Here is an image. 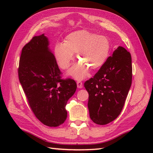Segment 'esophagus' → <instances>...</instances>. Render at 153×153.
Returning a JSON list of instances; mask_svg holds the SVG:
<instances>
[{"mask_svg":"<svg viewBox=\"0 0 153 153\" xmlns=\"http://www.w3.org/2000/svg\"><path fill=\"white\" fill-rule=\"evenodd\" d=\"M77 87H78V88L82 89L83 87L82 82H81V81H77Z\"/></svg>","mask_w":153,"mask_h":153,"instance_id":"obj_1","label":"esophagus"}]
</instances>
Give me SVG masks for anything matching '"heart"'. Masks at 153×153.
I'll return each mask as SVG.
<instances>
[{
	"mask_svg": "<svg viewBox=\"0 0 153 153\" xmlns=\"http://www.w3.org/2000/svg\"><path fill=\"white\" fill-rule=\"evenodd\" d=\"M110 43L105 35L87 30L74 31L67 35L64 43H57L54 54L60 68L67 69L76 53L79 63L70 70V74L76 79H83L88 74L89 68L93 70L101 68L108 57Z\"/></svg>",
	"mask_w": 153,
	"mask_h": 153,
	"instance_id": "1",
	"label": "heart"
}]
</instances>
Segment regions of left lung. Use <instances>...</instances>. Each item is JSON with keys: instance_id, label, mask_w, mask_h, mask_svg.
<instances>
[{"instance_id": "left-lung-1", "label": "left lung", "mask_w": 153, "mask_h": 153, "mask_svg": "<svg viewBox=\"0 0 153 153\" xmlns=\"http://www.w3.org/2000/svg\"><path fill=\"white\" fill-rule=\"evenodd\" d=\"M131 54L118 47L92 78L84 83L92 121L106 125L121 113L131 85Z\"/></svg>"}]
</instances>
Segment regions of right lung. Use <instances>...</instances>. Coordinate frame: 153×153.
<instances>
[{"label": "right lung", "instance_id": "right-lung-1", "mask_svg": "<svg viewBox=\"0 0 153 153\" xmlns=\"http://www.w3.org/2000/svg\"><path fill=\"white\" fill-rule=\"evenodd\" d=\"M48 46V39L42 34L23 47L18 77L35 117L45 126L57 127L66 120V103L76 92L77 84L70 78L62 79Z\"/></svg>", "mask_w": 153, "mask_h": 153}]
</instances>
